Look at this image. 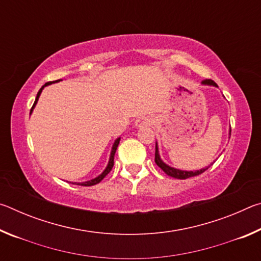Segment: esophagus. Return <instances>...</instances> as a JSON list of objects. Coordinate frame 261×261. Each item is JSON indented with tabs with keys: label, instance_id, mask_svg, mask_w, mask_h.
<instances>
[{
	"label": "esophagus",
	"instance_id": "obj_1",
	"mask_svg": "<svg viewBox=\"0 0 261 261\" xmlns=\"http://www.w3.org/2000/svg\"><path fill=\"white\" fill-rule=\"evenodd\" d=\"M152 124V118L149 116H141L138 120L135 122V125L137 127H141V126H147Z\"/></svg>",
	"mask_w": 261,
	"mask_h": 261
}]
</instances>
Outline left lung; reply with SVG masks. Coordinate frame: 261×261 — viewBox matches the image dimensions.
<instances>
[{
    "label": "left lung",
    "instance_id": "left-lung-1",
    "mask_svg": "<svg viewBox=\"0 0 261 261\" xmlns=\"http://www.w3.org/2000/svg\"><path fill=\"white\" fill-rule=\"evenodd\" d=\"M202 85H211V86H218L216 84L211 81V79H205V81L201 82ZM231 129L229 131V135H230ZM155 163L156 165L161 168V169L165 171V173L170 176V177H174V178H177V179H185V178H189V177H193V176H198L204 173L207 169H208V167L207 168H202L200 170H196V171H187V170H180V169H176L174 167H170L166 165L165 162L161 160L160 158V154H159V147H158V143L155 144Z\"/></svg>",
    "mask_w": 261,
    "mask_h": 261
}]
</instances>
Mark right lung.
Here are the masks:
<instances>
[{
    "mask_svg": "<svg viewBox=\"0 0 261 261\" xmlns=\"http://www.w3.org/2000/svg\"><path fill=\"white\" fill-rule=\"evenodd\" d=\"M57 82H60V81L48 82V83H46L45 85H43V86L40 88V90H39L38 94H37V98H35V101H34V103H33V106H32V108H31V112H30V114H32V112H33V108L35 107V105H37V102H38L39 96H40L41 92H42V90H43V87H46V86H48V85H50V84H53V83H57ZM120 140H121V138H117L116 140H115V143H114L113 147H112V152H110V158H109L108 165H107V167H106V169L102 171V173H101V174L98 176V177H95V178H93V179H90V180H86V182H82V183H72V184L82 185V187H92V185H95V184L100 183L101 180H102V179L106 177V176H107V175L109 174V171L112 170V168H113V166H114V156H115V153H116V149H117L118 144H120Z\"/></svg>",
    "mask_w": 261,
    "mask_h": 261,
    "instance_id": "add662e5",
    "label": "right lung"
}]
</instances>
